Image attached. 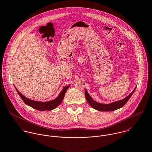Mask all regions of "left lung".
Listing matches in <instances>:
<instances>
[{"instance_id":"8db88e82","label":"left lung","mask_w":152,"mask_h":152,"mask_svg":"<svg viewBox=\"0 0 152 152\" xmlns=\"http://www.w3.org/2000/svg\"><path fill=\"white\" fill-rule=\"evenodd\" d=\"M136 88L132 92V93H130L128 96H126L124 99H123L121 101H117V102H115L109 104H102L98 103V102L94 101L92 99V98L90 96V95L88 94V93L87 92V90L85 91V96H86L87 102L92 108H94L98 110H100V111H113V110H115L121 108L125 105V104L128 101V100L130 99L131 96L134 93V92L136 89Z\"/></svg>"}]
</instances>
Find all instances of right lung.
I'll return each instance as SVG.
<instances>
[{"instance_id": "1", "label": "right lung", "mask_w": 152, "mask_h": 152, "mask_svg": "<svg viewBox=\"0 0 152 152\" xmlns=\"http://www.w3.org/2000/svg\"><path fill=\"white\" fill-rule=\"evenodd\" d=\"M69 87V85L64 87L63 88V89L61 91V92H60V94H59L58 96L56 99H55L53 101H51L44 102L35 101H33L30 99H28V98H26L24 96H23L22 94L17 89V88H16V89L18 93L21 97L22 100L24 101V102L26 105L32 107L33 108L36 109L38 110L43 111V110H53V109L56 108L57 107H58L61 103L62 101L63 100L66 91L67 90V89Z\"/></svg>"}]
</instances>
